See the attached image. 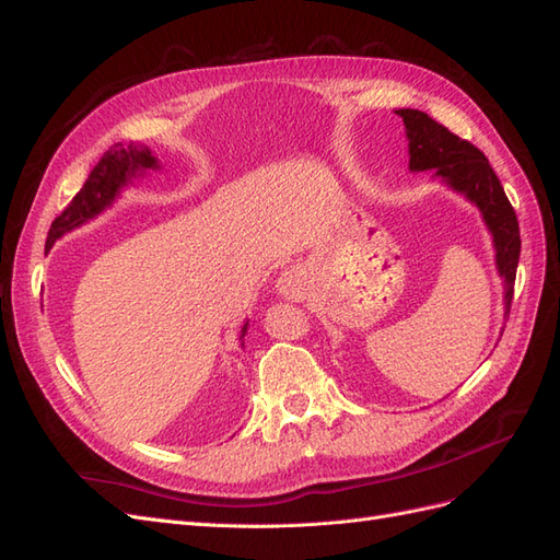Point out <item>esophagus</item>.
<instances>
[{
  "label": "esophagus",
  "instance_id": "1",
  "mask_svg": "<svg viewBox=\"0 0 560 560\" xmlns=\"http://www.w3.org/2000/svg\"><path fill=\"white\" fill-rule=\"evenodd\" d=\"M276 287H278V294L284 299L299 301L306 296V278H303V270H299V268L282 270Z\"/></svg>",
  "mask_w": 560,
  "mask_h": 560
}]
</instances>
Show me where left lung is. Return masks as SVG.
I'll return each instance as SVG.
<instances>
[{
	"instance_id": "1",
	"label": "left lung",
	"mask_w": 560,
	"mask_h": 560,
	"mask_svg": "<svg viewBox=\"0 0 560 560\" xmlns=\"http://www.w3.org/2000/svg\"><path fill=\"white\" fill-rule=\"evenodd\" d=\"M409 140V171H434V179L446 184L451 191L465 196L481 212L483 224L493 238L495 268L504 280V317L512 308L516 266L521 254L518 219L506 198L502 184L490 167L483 151L471 142L457 138L448 128L436 124L425 112L397 109Z\"/></svg>"
}]
</instances>
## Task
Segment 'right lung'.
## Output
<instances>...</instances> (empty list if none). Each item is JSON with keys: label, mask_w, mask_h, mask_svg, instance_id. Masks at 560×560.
<instances>
[{"label": "right lung", "mask_w": 560, "mask_h": 560, "mask_svg": "<svg viewBox=\"0 0 560 560\" xmlns=\"http://www.w3.org/2000/svg\"><path fill=\"white\" fill-rule=\"evenodd\" d=\"M151 171H161L159 159L151 154V149L144 144H128L124 147L121 142H116L105 151V156L97 161V165L91 171L86 184L81 186V191L72 198L70 206H67L58 217L56 222L50 224L48 238H46V252L60 241L65 233H70L83 224H89L91 219L97 214H103L107 208H112V202L121 196L126 186L135 184L142 179ZM249 327V319L243 322L241 327V343L245 346V334Z\"/></svg>", "instance_id": "obj_1"}]
</instances>
